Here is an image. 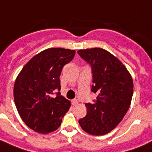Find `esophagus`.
<instances>
[{"mask_svg": "<svg viewBox=\"0 0 152 152\" xmlns=\"http://www.w3.org/2000/svg\"><path fill=\"white\" fill-rule=\"evenodd\" d=\"M78 103H79V102H78V100L76 99L72 100V105H76Z\"/></svg>", "mask_w": 152, "mask_h": 152, "instance_id": "34e87169", "label": "esophagus"}]
</instances>
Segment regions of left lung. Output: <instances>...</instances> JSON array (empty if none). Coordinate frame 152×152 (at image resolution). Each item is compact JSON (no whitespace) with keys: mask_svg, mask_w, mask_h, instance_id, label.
<instances>
[{"mask_svg":"<svg viewBox=\"0 0 152 152\" xmlns=\"http://www.w3.org/2000/svg\"><path fill=\"white\" fill-rule=\"evenodd\" d=\"M78 53L92 66L91 90L98 95L94 103L86 104L87 114L79 123L89 134L103 135L113 130L129 110L132 78L123 63L104 49L80 50Z\"/></svg>","mask_w":152,"mask_h":152,"instance_id":"left-lung-1","label":"left lung"}]
</instances>
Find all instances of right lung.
<instances>
[{
	"label": "right lung",
	"mask_w": 152,
	"mask_h": 152,
	"mask_svg": "<svg viewBox=\"0 0 152 152\" xmlns=\"http://www.w3.org/2000/svg\"><path fill=\"white\" fill-rule=\"evenodd\" d=\"M76 51L49 48L39 53L23 67L15 80L14 98L20 118L30 129L41 134L60 127L62 118L71 106L60 92L62 69L73 59Z\"/></svg>",
	"instance_id": "add662e5"
}]
</instances>
